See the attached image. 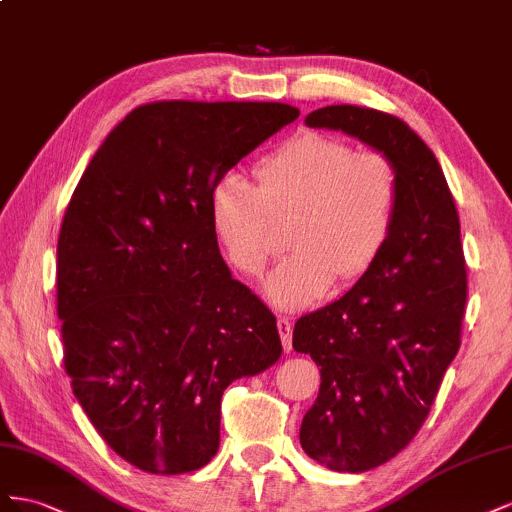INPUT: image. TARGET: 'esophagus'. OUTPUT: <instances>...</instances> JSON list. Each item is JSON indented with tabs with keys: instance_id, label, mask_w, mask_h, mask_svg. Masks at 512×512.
Returning a JSON list of instances; mask_svg holds the SVG:
<instances>
[{
	"instance_id": "obj_1",
	"label": "esophagus",
	"mask_w": 512,
	"mask_h": 512,
	"mask_svg": "<svg viewBox=\"0 0 512 512\" xmlns=\"http://www.w3.org/2000/svg\"><path fill=\"white\" fill-rule=\"evenodd\" d=\"M276 326H279L285 352H289V349H291V330H294V324H291L289 317H279V321H276Z\"/></svg>"
}]
</instances>
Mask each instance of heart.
I'll use <instances>...</instances> for the list:
<instances>
[{
    "instance_id": "heart-1",
    "label": "heart",
    "mask_w": 512,
    "mask_h": 512,
    "mask_svg": "<svg viewBox=\"0 0 512 512\" xmlns=\"http://www.w3.org/2000/svg\"><path fill=\"white\" fill-rule=\"evenodd\" d=\"M259 186L227 171L210 191V221L229 264L264 272L276 251L272 214L296 212L294 246L268 276L266 296L298 311L326 296L334 281L367 274L392 236L401 175L382 150H358L341 137L306 130L259 160Z\"/></svg>"
}]
</instances>
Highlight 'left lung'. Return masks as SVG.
<instances>
[{"label":"left lung","instance_id":"obj_1","mask_svg":"<svg viewBox=\"0 0 512 512\" xmlns=\"http://www.w3.org/2000/svg\"><path fill=\"white\" fill-rule=\"evenodd\" d=\"M306 126L358 137L390 154L401 175L397 221L375 266L294 328L296 352L321 367L300 444L330 470L356 474L414 440L459 352L467 300L461 227L435 154L397 115L330 105Z\"/></svg>","mask_w":512,"mask_h":512}]
</instances>
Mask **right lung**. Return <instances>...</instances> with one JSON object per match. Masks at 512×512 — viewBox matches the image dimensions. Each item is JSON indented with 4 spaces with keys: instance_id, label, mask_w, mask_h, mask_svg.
<instances>
[{
    "instance_id": "add662e5",
    "label": "right lung",
    "mask_w": 512,
    "mask_h": 512,
    "mask_svg": "<svg viewBox=\"0 0 512 512\" xmlns=\"http://www.w3.org/2000/svg\"><path fill=\"white\" fill-rule=\"evenodd\" d=\"M298 115L281 102H148L70 197L57 240L64 369L102 440L143 472L206 465L225 388L281 358L276 317L218 251L210 191Z\"/></svg>"
}]
</instances>
